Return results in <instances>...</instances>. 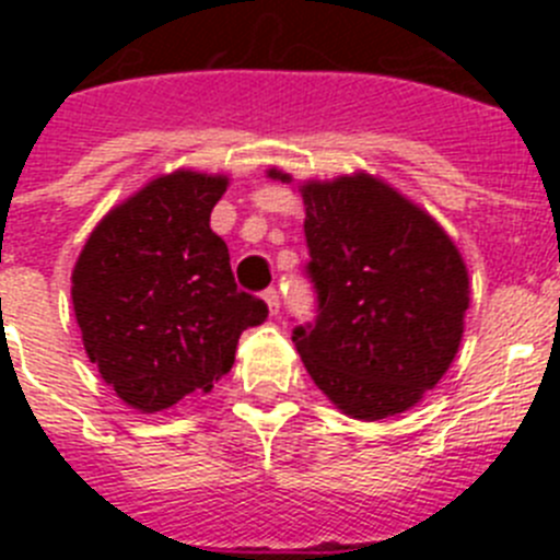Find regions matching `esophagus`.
Masks as SVG:
<instances>
[{"mask_svg": "<svg viewBox=\"0 0 560 560\" xmlns=\"http://www.w3.org/2000/svg\"><path fill=\"white\" fill-rule=\"evenodd\" d=\"M264 300H266V305H269L271 314H277V311H280V291H277V289H266L264 291Z\"/></svg>", "mask_w": 560, "mask_h": 560, "instance_id": "34e87169", "label": "esophagus"}]
</instances>
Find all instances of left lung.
I'll return each mask as SVG.
<instances>
[{"mask_svg":"<svg viewBox=\"0 0 560 560\" xmlns=\"http://www.w3.org/2000/svg\"><path fill=\"white\" fill-rule=\"evenodd\" d=\"M303 201L316 316L291 339L305 370L359 420L415 407L463 339L468 271L457 246L429 212L368 173L308 182Z\"/></svg>","mask_w":560,"mask_h":560,"instance_id":"8db88e82","label":"left lung"}]
</instances>
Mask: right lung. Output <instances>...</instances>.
I'll use <instances>...</instances> for the list:
<instances>
[{"mask_svg":"<svg viewBox=\"0 0 560 560\" xmlns=\"http://www.w3.org/2000/svg\"><path fill=\"white\" fill-rule=\"evenodd\" d=\"M224 176L176 171L148 182L95 226L72 271V305L92 364L140 412L210 393L237 339L269 308L235 285L210 230Z\"/></svg>","mask_w":560,"mask_h":560,"instance_id":"1","label":"right lung"}]
</instances>
